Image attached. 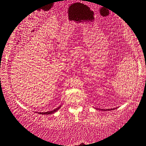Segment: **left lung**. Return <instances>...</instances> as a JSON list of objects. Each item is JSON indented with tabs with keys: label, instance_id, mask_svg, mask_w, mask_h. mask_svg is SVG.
I'll list each match as a JSON object with an SVG mask.
<instances>
[{
	"label": "left lung",
	"instance_id": "8db88e82",
	"mask_svg": "<svg viewBox=\"0 0 146 146\" xmlns=\"http://www.w3.org/2000/svg\"><path fill=\"white\" fill-rule=\"evenodd\" d=\"M102 111H109V110H112V109H105V110H104V109H102Z\"/></svg>",
	"mask_w": 146,
	"mask_h": 146
}]
</instances>
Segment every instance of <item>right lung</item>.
Instances as JSON below:
<instances>
[{
	"mask_svg": "<svg viewBox=\"0 0 146 146\" xmlns=\"http://www.w3.org/2000/svg\"><path fill=\"white\" fill-rule=\"evenodd\" d=\"M61 107V106H59V107H58V108H55V110H52V111H47V112H38V113H40V114H42V115H48V114H51V113H55V112H56L58 110H59L60 108Z\"/></svg>",
	"mask_w": 146,
	"mask_h": 146,
	"instance_id": "1",
	"label": "right lung"
}]
</instances>
